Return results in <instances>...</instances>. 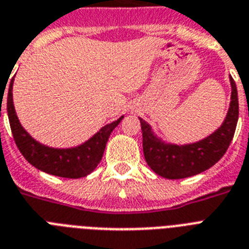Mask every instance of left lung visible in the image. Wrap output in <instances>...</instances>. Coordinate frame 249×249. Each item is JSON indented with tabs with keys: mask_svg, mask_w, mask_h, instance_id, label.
Returning a JSON list of instances; mask_svg holds the SVG:
<instances>
[{
	"mask_svg": "<svg viewBox=\"0 0 249 249\" xmlns=\"http://www.w3.org/2000/svg\"><path fill=\"white\" fill-rule=\"evenodd\" d=\"M230 84L231 101L225 120L217 130L196 143L183 145L165 143L153 133L148 123L139 118L144 159L157 175L166 179L193 177L213 166L225 155L235 133L239 115L238 92L233 78H230Z\"/></svg>",
	"mask_w": 249,
	"mask_h": 249,
	"instance_id": "8db88e82",
	"label": "left lung"
}]
</instances>
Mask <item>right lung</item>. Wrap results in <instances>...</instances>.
<instances>
[{"label":"right lung","instance_id":"obj_1","mask_svg":"<svg viewBox=\"0 0 249 249\" xmlns=\"http://www.w3.org/2000/svg\"><path fill=\"white\" fill-rule=\"evenodd\" d=\"M13 84L14 79L10 83L7 94V115L16 145L26 161L37 167L38 170L69 179H78L92 173L102 160L111 131L118 126L124 116L112 121L111 124L105 125L92 138L78 147L52 148L40 144L21 126L14 107Z\"/></svg>","mask_w":249,"mask_h":249}]
</instances>
